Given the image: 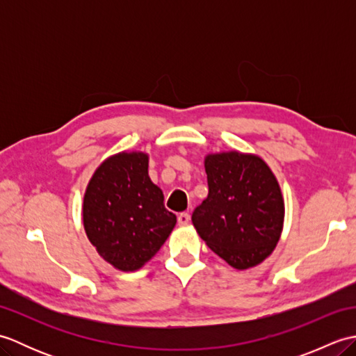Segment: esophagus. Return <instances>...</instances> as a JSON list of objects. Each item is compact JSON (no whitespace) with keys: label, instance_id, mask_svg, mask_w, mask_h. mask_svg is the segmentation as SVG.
Masks as SVG:
<instances>
[{"label":"esophagus","instance_id":"1","mask_svg":"<svg viewBox=\"0 0 356 356\" xmlns=\"http://www.w3.org/2000/svg\"><path fill=\"white\" fill-rule=\"evenodd\" d=\"M190 220H191V217H190V214H188V213H180L177 216V223L182 225V226L190 223Z\"/></svg>","mask_w":356,"mask_h":356}]
</instances>
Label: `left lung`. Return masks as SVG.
<instances>
[{"label": "left lung", "mask_w": 356, "mask_h": 356, "mask_svg": "<svg viewBox=\"0 0 356 356\" xmlns=\"http://www.w3.org/2000/svg\"><path fill=\"white\" fill-rule=\"evenodd\" d=\"M208 197L194 209L193 225L220 259L236 269L261 263L282 236L284 202L266 162L254 154H209Z\"/></svg>", "instance_id": "1"}]
</instances>
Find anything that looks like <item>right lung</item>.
Segmentation results:
<instances>
[{
    "label": "right lung",
    "mask_w": 356,
    "mask_h": 356,
    "mask_svg": "<svg viewBox=\"0 0 356 356\" xmlns=\"http://www.w3.org/2000/svg\"><path fill=\"white\" fill-rule=\"evenodd\" d=\"M88 240L119 270L142 268L168 238L176 216L148 176L145 153H119L104 161L84 195Z\"/></svg>",
    "instance_id": "right-lung-1"
}]
</instances>
